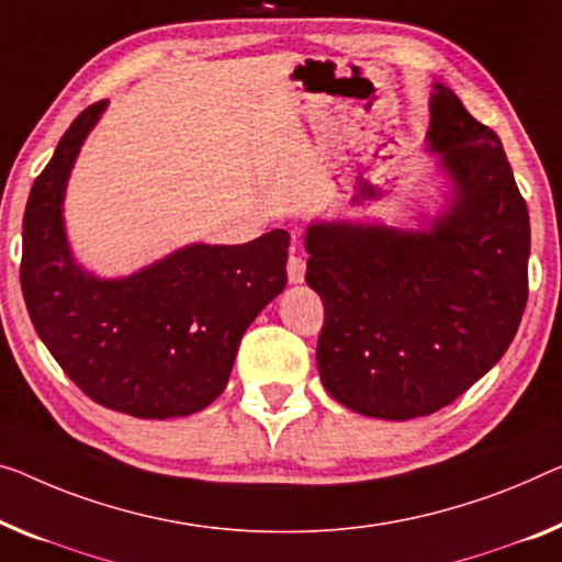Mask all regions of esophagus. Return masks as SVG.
<instances>
[{"mask_svg":"<svg viewBox=\"0 0 562 562\" xmlns=\"http://www.w3.org/2000/svg\"><path fill=\"white\" fill-rule=\"evenodd\" d=\"M305 267H307L305 255L300 252L297 247H292L290 257H288V280L295 282V284L303 282L305 280Z\"/></svg>","mask_w":562,"mask_h":562,"instance_id":"esophagus-1","label":"esophagus"}]
</instances>
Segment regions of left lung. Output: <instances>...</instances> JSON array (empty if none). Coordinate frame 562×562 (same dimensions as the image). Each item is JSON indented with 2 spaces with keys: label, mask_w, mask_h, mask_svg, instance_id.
I'll return each mask as SVG.
<instances>
[{
  "label": "left lung",
  "mask_w": 562,
  "mask_h": 562,
  "mask_svg": "<svg viewBox=\"0 0 562 562\" xmlns=\"http://www.w3.org/2000/svg\"><path fill=\"white\" fill-rule=\"evenodd\" d=\"M429 144L457 187L429 234L315 224L305 237L325 305L321 381L363 416L406 422L457 401L505 356L530 292V216L497 133L437 86Z\"/></svg>",
  "instance_id": "8db88e82"
}]
</instances>
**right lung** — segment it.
Returning <instances> with one entry per match:
<instances>
[{
	"label": "right lung",
	"instance_id": "right-lung-1",
	"mask_svg": "<svg viewBox=\"0 0 562 562\" xmlns=\"http://www.w3.org/2000/svg\"><path fill=\"white\" fill-rule=\"evenodd\" d=\"M105 103L70 123L32 183L22 295L42 342L95 404L138 418L189 416L224 391L241 335L282 292L290 237L274 229L247 245L187 247L125 280L82 272L65 241L63 194Z\"/></svg>",
	"mask_w": 562,
	"mask_h": 562
}]
</instances>
